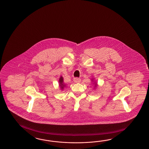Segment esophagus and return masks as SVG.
Wrapping results in <instances>:
<instances>
[{
	"label": "esophagus",
	"instance_id": "obj_1",
	"mask_svg": "<svg viewBox=\"0 0 149 149\" xmlns=\"http://www.w3.org/2000/svg\"><path fill=\"white\" fill-rule=\"evenodd\" d=\"M73 81H74L75 83H80V82L81 79H80V78H74L73 79Z\"/></svg>",
	"mask_w": 149,
	"mask_h": 149
}]
</instances>
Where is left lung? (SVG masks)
Wrapping results in <instances>:
<instances>
[{
	"label": "left lung",
	"mask_w": 149,
	"mask_h": 149,
	"mask_svg": "<svg viewBox=\"0 0 149 149\" xmlns=\"http://www.w3.org/2000/svg\"><path fill=\"white\" fill-rule=\"evenodd\" d=\"M97 86V85H96V84H95V87H96Z\"/></svg>",
	"instance_id": "8db88e82"
}]
</instances>
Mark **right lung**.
Returning <instances> with one entry per match:
<instances>
[{"instance_id": "obj_1", "label": "right lung", "mask_w": 149, "mask_h": 149, "mask_svg": "<svg viewBox=\"0 0 149 149\" xmlns=\"http://www.w3.org/2000/svg\"><path fill=\"white\" fill-rule=\"evenodd\" d=\"M59 82L60 87H61V88L62 90H63V89L64 88V87L65 86V85L63 83V78L61 76L60 77L59 80Z\"/></svg>"}]
</instances>
